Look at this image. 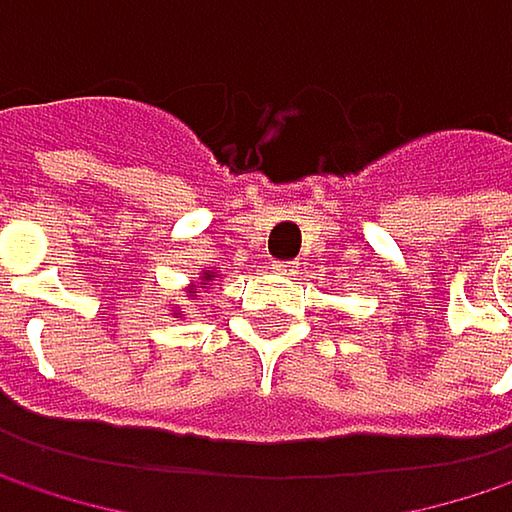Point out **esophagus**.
<instances>
[{
    "instance_id": "34e87169",
    "label": "esophagus",
    "mask_w": 512,
    "mask_h": 512,
    "mask_svg": "<svg viewBox=\"0 0 512 512\" xmlns=\"http://www.w3.org/2000/svg\"><path fill=\"white\" fill-rule=\"evenodd\" d=\"M272 269H275V272H281V275H293L299 266H296L293 260H272Z\"/></svg>"
}]
</instances>
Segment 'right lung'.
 Returning a JSON list of instances; mask_svg holds the SVG:
<instances>
[{"label": "right lung", "mask_w": 512, "mask_h": 512, "mask_svg": "<svg viewBox=\"0 0 512 512\" xmlns=\"http://www.w3.org/2000/svg\"><path fill=\"white\" fill-rule=\"evenodd\" d=\"M210 278H213V275H210V272H204V281H210Z\"/></svg>", "instance_id": "add662e5"}]
</instances>
